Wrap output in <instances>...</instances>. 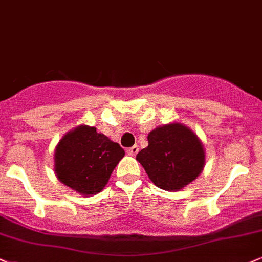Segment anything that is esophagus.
I'll return each instance as SVG.
<instances>
[{
    "label": "esophagus",
    "instance_id": "34e87169",
    "mask_svg": "<svg viewBox=\"0 0 262 262\" xmlns=\"http://www.w3.org/2000/svg\"><path fill=\"white\" fill-rule=\"evenodd\" d=\"M138 152H139V147L137 146V145H134V146L127 148V154L129 156H135L138 154Z\"/></svg>",
    "mask_w": 262,
    "mask_h": 262
}]
</instances>
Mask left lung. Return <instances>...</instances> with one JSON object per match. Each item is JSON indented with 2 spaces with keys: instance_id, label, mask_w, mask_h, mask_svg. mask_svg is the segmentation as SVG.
<instances>
[{
  "instance_id": "8db88e82",
  "label": "left lung",
  "mask_w": 262,
  "mask_h": 262,
  "mask_svg": "<svg viewBox=\"0 0 262 262\" xmlns=\"http://www.w3.org/2000/svg\"><path fill=\"white\" fill-rule=\"evenodd\" d=\"M147 141L137 161L156 186L180 191L200 177L205 164L204 146L187 125L180 122L161 125L148 133Z\"/></svg>"
}]
</instances>
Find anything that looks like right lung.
<instances>
[{
  "label": "right lung",
  "instance_id": "add662e5",
  "mask_svg": "<svg viewBox=\"0 0 262 262\" xmlns=\"http://www.w3.org/2000/svg\"><path fill=\"white\" fill-rule=\"evenodd\" d=\"M124 150L97 128L81 124L68 132L55 146L54 171L58 180L82 194L93 196L106 186Z\"/></svg>",
  "mask_w": 262,
  "mask_h": 262
}]
</instances>
